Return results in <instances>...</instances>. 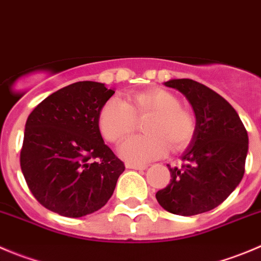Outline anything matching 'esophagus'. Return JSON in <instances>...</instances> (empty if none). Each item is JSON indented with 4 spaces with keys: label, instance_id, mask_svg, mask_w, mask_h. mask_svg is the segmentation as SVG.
Returning <instances> with one entry per match:
<instances>
[{
    "label": "esophagus",
    "instance_id": "1",
    "mask_svg": "<svg viewBox=\"0 0 261 261\" xmlns=\"http://www.w3.org/2000/svg\"><path fill=\"white\" fill-rule=\"evenodd\" d=\"M126 168L128 169H136V170H145L147 168V165H141V164H126Z\"/></svg>",
    "mask_w": 261,
    "mask_h": 261
}]
</instances>
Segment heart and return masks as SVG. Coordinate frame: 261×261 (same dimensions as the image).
Returning <instances> with one entry per match:
<instances>
[{"mask_svg":"<svg viewBox=\"0 0 261 261\" xmlns=\"http://www.w3.org/2000/svg\"><path fill=\"white\" fill-rule=\"evenodd\" d=\"M148 116L143 124L145 136L124 141L119 155L129 163L143 164L168 152L185 148L195 135L192 114L180 106V100L164 88H150L129 96L125 101L111 97L98 114V126L103 137L119 143L133 130L135 118Z\"/></svg>","mask_w":261,"mask_h":261,"instance_id":"1","label":"heart"}]
</instances>
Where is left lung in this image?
<instances>
[{
    "label": "left lung",
    "instance_id": "obj_1",
    "mask_svg": "<svg viewBox=\"0 0 261 261\" xmlns=\"http://www.w3.org/2000/svg\"><path fill=\"white\" fill-rule=\"evenodd\" d=\"M166 87L186 96L195 111L196 129L180 168H169V185L156 200L172 214L197 215L217 207L240 185L245 173L249 136L227 100L192 79H170Z\"/></svg>",
    "mask_w": 261,
    "mask_h": 261
}]
</instances>
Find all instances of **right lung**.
Segmentation results:
<instances>
[{"instance_id":"add662e5","label":"right lung","mask_w":261,"mask_h":261,"mask_svg":"<svg viewBox=\"0 0 261 261\" xmlns=\"http://www.w3.org/2000/svg\"><path fill=\"white\" fill-rule=\"evenodd\" d=\"M114 93L103 83L76 82L44 98L27 119L21 172L46 209L81 218L113 196L125 166L103 142L98 114Z\"/></svg>"}]
</instances>
